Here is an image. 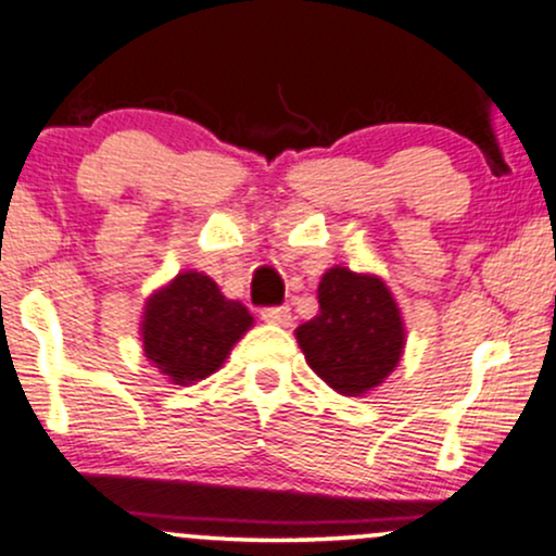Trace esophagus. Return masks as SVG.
<instances>
[{
    "instance_id": "34e87169",
    "label": "esophagus",
    "mask_w": 556,
    "mask_h": 556,
    "mask_svg": "<svg viewBox=\"0 0 556 556\" xmlns=\"http://www.w3.org/2000/svg\"><path fill=\"white\" fill-rule=\"evenodd\" d=\"M261 318L266 324H274V327H290L292 324V311L287 305H277V308H264L261 311Z\"/></svg>"
}]
</instances>
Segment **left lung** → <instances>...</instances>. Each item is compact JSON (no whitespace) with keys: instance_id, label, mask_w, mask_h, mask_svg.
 I'll use <instances>...</instances> for the list:
<instances>
[{"instance_id":"obj_1","label":"left lung","mask_w":556,"mask_h":556,"mask_svg":"<svg viewBox=\"0 0 556 556\" xmlns=\"http://www.w3.org/2000/svg\"><path fill=\"white\" fill-rule=\"evenodd\" d=\"M305 363L342 397L381 387L405 353L402 311L379 274L331 266L318 282V316L300 324Z\"/></svg>"}]
</instances>
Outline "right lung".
Listing matches in <instances>:
<instances>
[{
	"mask_svg": "<svg viewBox=\"0 0 556 556\" xmlns=\"http://www.w3.org/2000/svg\"><path fill=\"white\" fill-rule=\"evenodd\" d=\"M251 327L240 300H227L203 271L185 269L146 298L138 331L146 361L169 384L190 387L219 371Z\"/></svg>",
	"mask_w": 556,
	"mask_h": 556,
	"instance_id": "obj_1",
	"label": "right lung"
}]
</instances>
